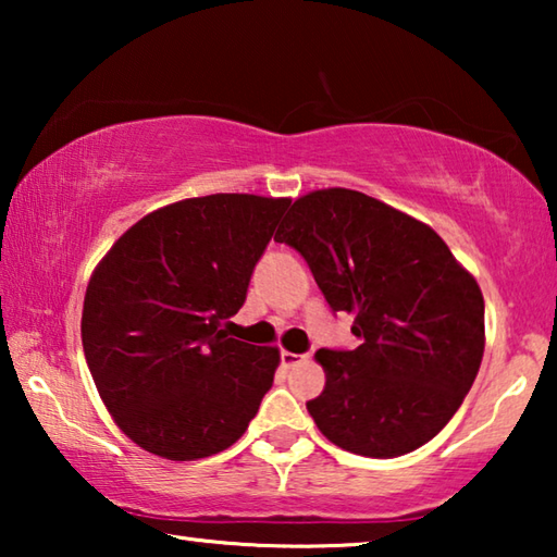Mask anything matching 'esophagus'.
I'll return each instance as SVG.
<instances>
[{
    "mask_svg": "<svg viewBox=\"0 0 557 557\" xmlns=\"http://www.w3.org/2000/svg\"><path fill=\"white\" fill-rule=\"evenodd\" d=\"M280 361H282V366H285V369H292V366L307 361V356H299V354H292V351H282L280 354Z\"/></svg>",
    "mask_w": 557,
    "mask_h": 557,
    "instance_id": "1",
    "label": "esophagus"
}]
</instances>
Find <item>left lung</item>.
Instances as JSON below:
<instances>
[{
    "instance_id": "obj_1",
    "label": "left lung",
    "mask_w": 557,
    "mask_h": 557,
    "mask_svg": "<svg viewBox=\"0 0 557 557\" xmlns=\"http://www.w3.org/2000/svg\"><path fill=\"white\" fill-rule=\"evenodd\" d=\"M275 240L307 260L329 307L351 314L361 338L354 351L314 356L326 385L307 410L322 435L379 459L430 442L482 366L476 280L430 225L351 188L301 196Z\"/></svg>"
}]
</instances>
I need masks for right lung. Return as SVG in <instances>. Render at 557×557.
I'll list each match as a JSON object with an SVG mask.
<instances>
[{
    "mask_svg": "<svg viewBox=\"0 0 557 557\" xmlns=\"http://www.w3.org/2000/svg\"><path fill=\"white\" fill-rule=\"evenodd\" d=\"M289 199L211 194L137 221L92 272L83 351L117 428L172 461L228 449L256 418L280 351L228 319Z\"/></svg>",
    "mask_w": 557,
    "mask_h": 557,
    "instance_id": "add662e5",
    "label": "right lung"
}]
</instances>
